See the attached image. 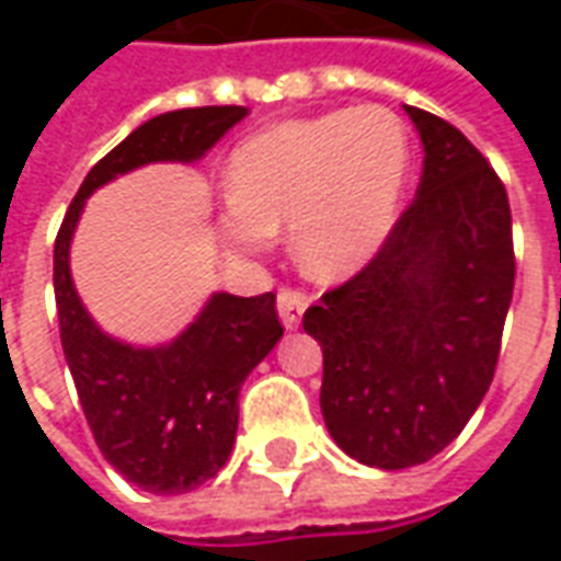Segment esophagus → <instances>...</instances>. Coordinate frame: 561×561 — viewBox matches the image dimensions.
<instances>
[{"label": "esophagus", "mask_w": 561, "mask_h": 561, "mask_svg": "<svg viewBox=\"0 0 561 561\" xmlns=\"http://www.w3.org/2000/svg\"><path fill=\"white\" fill-rule=\"evenodd\" d=\"M276 309H279V318L285 330H297L300 328V318H304L306 300L304 294L291 291V288H282L279 297H276Z\"/></svg>", "instance_id": "obj_1"}]
</instances>
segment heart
<instances>
[{"label": "heart", "instance_id": "1", "mask_svg": "<svg viewBox=\"0 0 561 561\" xmlns=\"http://www.w3.org/2000/svg\"><path fill=\"white\" fill-rule=\"evenodd\" d=\"M405 180L409 138L385 107L279 123L231 152L216 237L225 252L255 257L273 231L288 228L294 261L309 279H352L388 245Z\"/></svg>", "mask_w": 561, "mask_h": 561}]
</instances>
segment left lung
Wrapping results in <instances>:
<instances>
[{"instance_id":"obj_1","label":"left lung","mask_w":561,"mask_h":561,"mask_svg":"<svg viewBox=\"0 0 561 561\" xmlns=\"http://www.w3.org/2000/svg\"><path fill=\"white\" fill-rule=\"evenodd\" d=\"M405 114L423 144L412 207L376 261L304 316L324 352L328 433L385 471L433 459L478 412L514 294L505 185L459 128Z\"/></svg>"}]
</instances>
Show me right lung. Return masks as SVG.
<instances>
[{
  "label": "right lung",
  "instance_id": "right-lung-1",
  "mask_svg": "<svg viewBox=\"0 0 561 561\" xmlns=\"http://www.w3.org/2000/svg\"><path fill=\"white\" fill-rule=\"evenodd\" d=\"M249 107H185L147 119L104 156L78 188L54 245V291L66 364L104 459L156 495L195 490L231 457L240 388L282 340L276 297L209 294L195 321L159 345L104 333L71 279V240L87 197L156 161L195 164Z\"/></svg>",
  "mask_w": 561,
  "mask_h": 561
}]
</instances>
